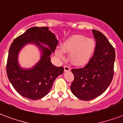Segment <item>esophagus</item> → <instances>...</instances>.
<instances>
[{
    "label": "esophagus",
    "instance_id": "1",
    "mask_svg": "<svg viewBox=\"0 0 123 123\" xmlns=\"http://www.w3.org/2000/svg\"><path fill=\"white\" fill-rule=\"evenodd\" d=\"M64 70L65 72H68L70 70V68L69 67V66H68V65H65L64 66Z\"/></svg>",
    "mask_w": 123,
    "mask_h": 123
}]
</instances>
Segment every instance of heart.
I'll return each mask as SVG.
<instances>
[{
    "label": "heart",
    "mask_w": 123,
    "mask_h": 123,
    "mask_svg": "<svg viewBox=\"0 0 123 123\" xmlns=\"http://www.w3.org/2000/svg\"><path fill=\"white\" fill-rule=\"evenodd\" d=\"M62 49L55 50V54L60 58H64L65 52L69 53L71 62L76 65L87 63L95 51V40L82 35H73L65 40L61 44Z\"/></svg>",
    "instance_id": "b5f03b06"
}]
</instances>
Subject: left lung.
<instances>
[{
	"mask_svg": "<svg viewBox=\"0 0 123 123\" xmlns=\"http://www.w3.org/2000/svg\"><path fill=\"white\" fill-rule=\"evenodd\" d=\"M96 47L93 57L86 66L74 68V79L70 86L72 93L82 100H91L107 89L114 75L116 53L104 34L93 30Z\"/></svg>",
	"mask_w": 123,
	"mask_h": 123,
	"instance_id": "obj_1",
	"label": "left lung"
}]
</instances>
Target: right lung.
Returning a JSON list of instances; mask_svg holds the SVG:
<instances>
[{"label": "right lung", "instance_id": "1", "mask_svg": "<svg viewBox=\"0 0 123 123\" xmlns=\"http://www.w3.org/2000/svg\"><path fill=\"white\" fill-rule=\"evenodd\" d=\"M58 41L49 27H32L13 41L9 50L7 75L16 91L30 100H39L50 91L58 75L63 73V67L52 64L50 56L55 52ZM33 43L41 51V58L34 67L24 69L18 62V55L26 44ZM46 45L47 47L44 46Z\"/></svg>", "mask_w": 123, "mask_h": 123}]
</instances>
